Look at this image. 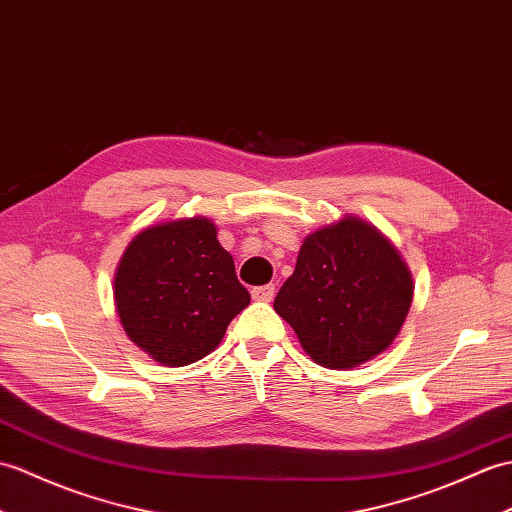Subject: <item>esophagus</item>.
I'll use <instances>...</instances> for the list:
<instances>
[{
	"instance_id": "1",
	"label": "esophagus",
	"mask_w": 512,
	"mask_h": 512,
	"mask_svg": "<svg viewBox=\"0 0 512 512\" xmlns=\"http://www.w3.org/2000/svg\"><path fill=\"white\" fill-rule=\"evenodd\" d=\"M272 296H275V285L268 283V285H259V288H253V299L255 301H272Z\"/></svg>"
}]
</instances>
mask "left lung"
<instances>
[{
  "label": "left lung",
  "instance_id": "8db88e82",
  "mask_svg": "<svg viewBox=\"0 0 512 512\" xmlns=\"http://www.w3.org/2000/svg\"><path fill=\"white\" fill-rule=\"evenodd\" d=\"M414 283L397 248L362 218L342 220L303 240L275 312L325 368H355L386 351L412 305Z\"/></svg>",
  "mask_w": 512,
  "mask_h": 512
}]
</instances>
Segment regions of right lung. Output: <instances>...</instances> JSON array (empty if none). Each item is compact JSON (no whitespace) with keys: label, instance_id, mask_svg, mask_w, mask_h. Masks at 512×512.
Segmentation results:
<instances>
[{"label":"right lung","instance_id":"right-lung-1","mask_svg":"<svg viewBox=\"0 0 512 512\" xmlns=\"http://www.w3.org/2000/svg\"><path fill=\"white\" fill-rule=\"evenodd\" d=\"M115 307L126 336L163 366H187L218 347L251 303L211 220L152 224L115 270Z\"/></svg>","mask_w":512,"mask_h":512}]
</instances>
